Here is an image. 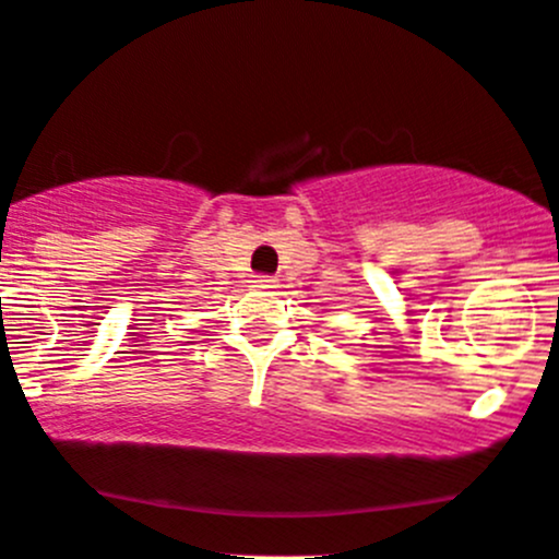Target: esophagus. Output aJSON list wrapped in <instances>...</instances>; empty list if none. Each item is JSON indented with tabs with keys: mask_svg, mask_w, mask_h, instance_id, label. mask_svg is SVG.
Masks as SVG:
<instances>
[{
	"mask_svg": "<svg viewBox=\"0 0 559 559\" xmlns=\"http://www.w3.org/2000/svg\"><path fill=\"white\" fill-rule=\"evenodd\" d=\"M252 282H255V287H261V290H272V287H277V280L266 277V274H261V277H255Z\"/></svg>",
	"mask_w": 559,
	"mask_h": 559,
	"instance_id": "34e87169",
	"label": "esophagus"
}]
</instances>
